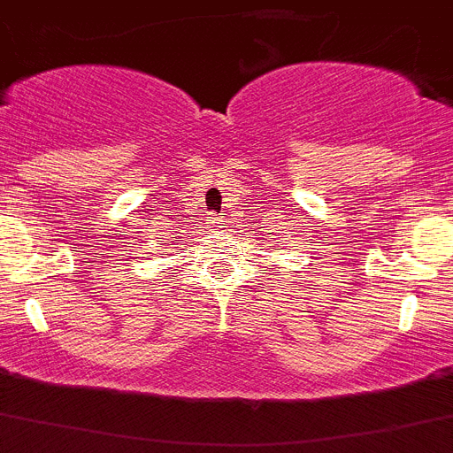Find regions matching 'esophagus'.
Here are the masks:
<instances>
[{"label": "esophagus", "instance_id": "obj_1", "mask_svg": "<svg viewBox=\"0 0 453 453\" xmlns=\"http://www.w3.org/2000/svg\"><path fill=\"white\" fill-rule=\"evenodd\" d=\"M210 223H212L214 227H221V219L219 217H210Z\"/></svg>", "mask_w": 453, "mask_h": 453}]
</instances>
